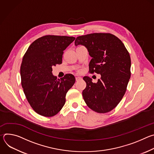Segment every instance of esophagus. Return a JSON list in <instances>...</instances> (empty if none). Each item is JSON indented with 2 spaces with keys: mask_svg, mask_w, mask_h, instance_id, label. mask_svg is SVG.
<instances>
[{
  "mask_svg": "<svg viewBox=\"0 0 154 154\" xmlns=\"http://www.w3.org/2000/svg\"><path fill=\"white\" fill-rule=\"evenodd\" d=\"M82 77H75V80L76 81H79V80H82Z\"/></svg>",
  "mask_w": 154,
  "mask_h": 154,
  "instance_id": "1",
  "label": "esophagus"
}]
</instances>
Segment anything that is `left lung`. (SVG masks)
Listing matches in <instances>:
<instances>
[{
  "mask_svg": "<svg viewBox=\"0 0 154 154\" xmlns=\"http://www.w3.org/2000/svg\"><path fill=\"white\" fill-rule=\"evenodd\" d=\"M85 46L92 58L90 72L101 75L97 83L84 77L82 95L93 111L105 113L114 109L123 97L130 78L131 60L122 42L110 33H95L79 36L75 46Z\"/></svg>",
  "mask_w": 154,
  "mask_h": 154,
  "instance_id": "obj_1",
  "label": "left lung"
}]
</instances>
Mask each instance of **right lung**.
<instances>
[{
	"mask_svg": "<svg viewBox=\"0 0 154 154\" xmlns=\"http://www.w3.org/2000/svg\"><path fill=\"white\" fill-rule=\"evenodd\" d=\"M74 37L46 35L29 47L20 66L22 86L30 106L38 114L51 117L64 106L66 94L75 82L72 74L57 80L52 67L62 63L63 51Z\"/></svg>",
	"mask_w": 154,
	"mask_h": 154,
	"instance_id": "obj_1",
	"label": "right lung"
}]
</instances>
